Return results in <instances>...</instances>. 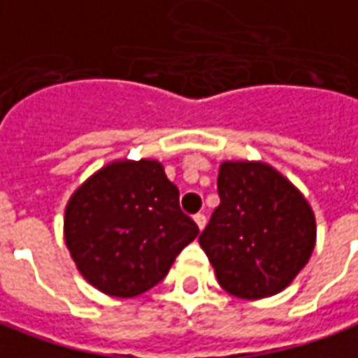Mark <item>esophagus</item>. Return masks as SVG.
<instances>
[{
  "mask_svg": "<svg viewBox=\"0 0 358 358\" xmlns=\"http://www.w3.org/2000/svg\"><path fill=\"white\" fill-rule=\"evenodd\" d=\"M194 221H196V225H198L199 229H203V227H206V223H208V220H206V215H203V213L194 215Z\"/></svg>",
  "mask_w": 358,
  "mask_h": 358,
  "instance_id": "obj_1",
  "label": "esophagus"
}]
</instances>
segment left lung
<instances>
[{"instance_id":"left-lung-1","label":"left lung","mask_w":358,"mask_h":358,"mask_svg":"<svg viewBox=\"0 0 358 358\" xmlns=\"http://www.w3.org/2000/svg\"><path fill=\"white\" fill-rule=\"evenodd\" d=\"M220 206L199 245L217 282L243 300L274 296L308 264L315 245L310 203L280 172L262 162H223Z\"/></svg>"}]
</instances>
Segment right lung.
<instances>
[{
    "instance_id": "add662e5",
    "label": "right lung",
    "mask_w": 358,
    "mask_h": 358,
    "mask_svg": "<svg viewBox=\"0 0 358 358\" xmlns=\"http://www.w3.org/2000/svg\"><path fill=\"white\" fill-rule=\"evenodd\" d=\"M178 188L157 160H119L96 172L66 206L64 237L78 271L97 290L135 298L157 286L198 237Z\"/></svg>"
}]
</instances>
